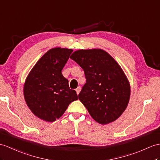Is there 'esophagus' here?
I'll use <instances>...</instances> for the list:
<instances>
[{"label":"esophagus","instance_id":"obj_1","mask_svg":"<svg viewBox=\"0 0 160 160\" xmlns=\"http://www.w3.org/2000/svg\"><path fill=\"white\" fill-rule=\"evenodd\" d=\"M81 87H80V86H79V87H78V88L76 89V92H77V94H79V92H80V91H81Z\"/></svg>","mask_w":160,"mask_h":160}]
</instances>
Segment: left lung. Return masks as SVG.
<instances>
[{
    "mask_svg": "<svg viewBox=\"0 0 160 160\" xmlns=\"http://www.w3.org/2000/svg\"><path fill=\"white\" fill-rule=\"evenodd\" d=\"M70 58L84 71L79 99L92 118L102 125L118 119L129 102L130 85L118 62L100 49L77 50Z\"/></svg>",
    "mask_w": 160,
    "mask_h": 160,
    "instance_id": "1",
    "label": "left lung"
}]
</instances>
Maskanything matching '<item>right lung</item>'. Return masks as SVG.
Instances as JSON below:
<instances>
[{
    "label": "right lung",
    "mask_w": 160,
    "mask_h": 160,
    "mask_svg": "<svg viewBox=\"0 0 160 160\" xmlns=\"http://www.w3.org/2000/svg\"><path fill=\"white\" fill-rule=\"evenodd\" d=\"M72 49L56 48L49 49L34 66L27 77L24 96L34 115L46 122L59 119L68 105L78 99L76 91L71 89L62 70Z\"/></svg>",
    "instance_id": "right-lung-1"
}]
</instances>
